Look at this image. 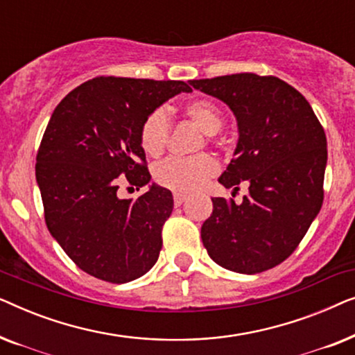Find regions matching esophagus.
<instances>
[{
	"instance_id": "1",
	"label": "esophagus",
	"mask_w": 355,
	"mask_h": 355,
	"mask_svg": "<svg viewBox=\"0 0 355 355\" xmlns=\"http://www.w3.org/2000/svg\"><path fill=\"white\" fill-rule=\"evenodd\" d=\"M186 200H187V196H182V193H174V205L176 207H181Z\"/></svg>"
}]
</instances>
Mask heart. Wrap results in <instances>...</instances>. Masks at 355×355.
<instances>
[{"label": "heart", "instance_id": "b5f03b06", "mask_svg": "<svg viewBox=\"0 0 355 355\" xmlns=\"http://www.w3.org/2000/svg\"><path fill=\"white\" fill-rule=\"evenodd\" d=\"M184 114L207 135L208 139L223 128V113L215 101L197 98L184 106ZM169 123L163 108L150 113L140 125V147L148 157L157 158L164 152L168 144ZM218 171L216 159L208 153L189 158H168L153 169V179L158 186L178 193L197 191L208 178Z\"/></svg>", "mask_w": 355, "mask_h": 355}]
</instances>
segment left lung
Segmentation results:
<instances>
[{"instance_id":"obj_1","label":"left lung","mask_w":355,"mask_h":355,"mask_svg":"<svg viewBox=\"0 0 355 355\" xmlns=\"http://www.w3.org/2000/svg\"><path fill=\"white\" fill-rule=\"evenodd\" d=\"M189 84L225 101L236 116L234 158L218 181L234 192L242 181L249 184L239 205L211 198L203 245L213 261L236 273L273 268L297 249L322 208L328 158L322 124L304 95L275 76L242 72Z\"/></svg>"}]
</instances>
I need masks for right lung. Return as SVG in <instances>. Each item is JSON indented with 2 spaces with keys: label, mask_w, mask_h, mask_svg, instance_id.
I'll return each mask as SVG.
<instances>
[{
  "label": "right lung",
  "mask_w": 355,
  "mask_h": 355,
  "mask_svg": "<svg viewBox=\"0 0 355 355\" xmlns=\"http://www.w3.org/2000/svg\"><path fill=\"white\" fill-rule=\"evenodd\" d=\"M181 92L182 80L100 76L69 92L53 111L37 153L48 231L67 257L95 278L123 284L157 263L168 189L152 184L137 200L119 198L121 178L150 182L140 147L144 119Z\"/></svg>",
  "instance_id": "obj_1"
}]
</instances>
